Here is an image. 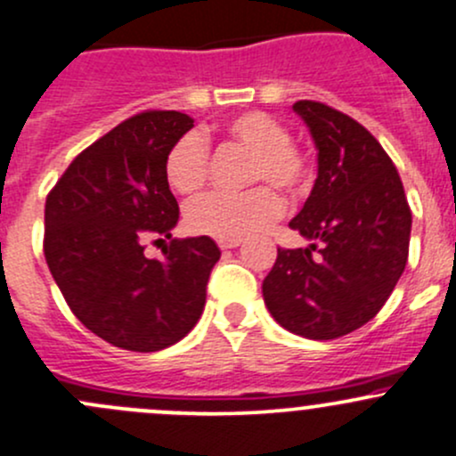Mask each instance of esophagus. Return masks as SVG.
<instances>
[{
	"mask_svg": "<svg viewBox=\"0 0 456 456\" xmlns=\"http://www.w3.org/2000/svg\"><path fill=\"white\" fill-rule=\"evenodd\" d=\"M240 245V240H218V247L223 251H227V249H236V247Z\"/></svg>",
	"mask_w": 456,
	"mask_h": 456,
	"instance_id": "esophagus-1",
	"label": "esophagus"
}]
</instances>
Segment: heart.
<instances>
[{"label":"heart","mask_w":456,"mask_h":456,"mask_svg":"<svg viewBox=\"0 0 456 456\" xmlns=\"http://www.w3.org/2000/svg\"><path fill=\"white\" fill-rule=\"evenodd\" d=\"M229 142L251 151L247 163L249 185L266 183L291 199L309 191L311 163L291 142V132L266 112H245L224 127ZM165 178L181 196L199 194L209 178V145L199 132L181 136L165 156ZM282 211L278 191L257 185L242 194H207L187 207V227L216 240H240L269 227Z\"/></svg>","instance_id":"b5f03b06"}]
</instances>
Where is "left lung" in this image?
<instances>
[{
    "label": "left lung",
    "mask_w": 456,
    "mask_h": 456,
    "mask_svg": "<svg viewBox=\"0 0 456 456\" xmlns=\"http://www.w3.org/2000/svg\"><path fill=\"white\" fill-rule=\"evenodd\" d=\"M317 150V178L289 223L311 242L278 249L262 282L269 314L309 339H335L372 320L408 260L412 214L402 178L364 126L317 101H297Z\"/></svg>",
    "instance_id": "8db88e82"
}]
</instances>
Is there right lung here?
Masks as SVG:
<instances>
[{
    "label": "right lung",
    "mask_w": 456,
    "mask_h": 456,
    "mask_svg": "<svg viewBox=\"0 0 456 456\" xmlns=\"http://www.w3.org/2000/svg\"><path fill=\"white\" fill-rule=\"evenodd\" d=\"M194 118L150 110L81 151L45 199L44 254L81 324L112 346L154 353L185 338L205 309L220 249L211 238H172L178 202L165 156ZM150 240L165 258L142 254Z\"/></svg>",
    "instance_id": "obj_1"
}]
</instances>
